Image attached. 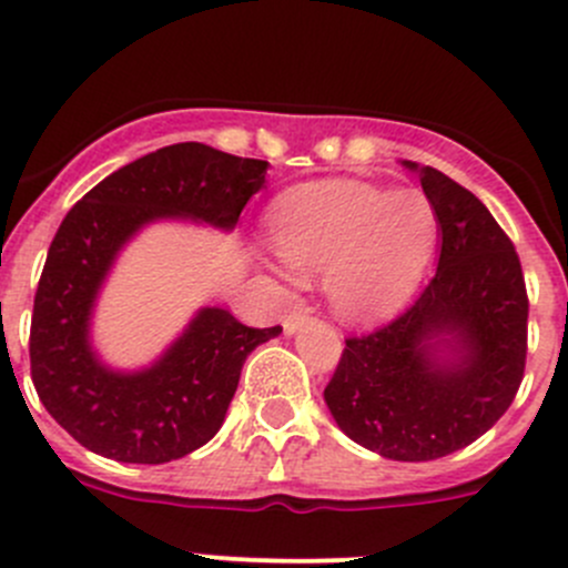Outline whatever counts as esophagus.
I'll return each instance as SVG.
<instances>
[{"label": "esophagus", "mask_w": 568, "mask_h": 568, "mask_svg": "<svg viewBox=\"0 0 568 568\" xmlns=\"http://www.w3.org/2000/svg\"><path fill=\"white\" fill-rule=\"evenodd\" d=\"M307 318H311V311H294L291 316H285V321H283L285 332H288V335H294V332L300 329V326L305 324Z\"/></svg>", "instance_id": "34e87169"}]
</instances>
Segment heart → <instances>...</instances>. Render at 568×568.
<instances>
[{
	"instance_id": "obj_1",
	"label": "heart",
	"mask_w": 568,
	"mask_h": 568,
	"mask_svg": "<svg viewBox=\"0 0 568 568\" xmlns=\"http://www.w3.org/2000/svg\"><path fill=\"white\" fill-rule=\"evenodd\" d=\"M437 211L417 189L316 181L285 192L268 236L296 274L324 272L332 313L371 324L404 305L437 242Z\"/></svg>"
}]
</instances>
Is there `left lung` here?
<instances>
[{"label": "left lung", "instance_id": "left-lung-1", "mask_svg": "<svg viewBox=\"0 0 568 568\" xmlns=\"http://www.w3.org/2000/svg\"><path fill=\"white\" fill-rule=\"evenodd\" d=\"M404 164L437 211V274L390 324L346 337L324 400L363 448L432 462L467 448L511 406L528 357V291L489 209L439 170Z\"/></svg>", "mask_w": 568, "mask_h": 568}]
</instances>
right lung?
Returning <instances> with one entry per match:
<instances>
[{
	"mask_svg": "<svg viewBox=\"0 0 568 568\" xmlns=\"http://www.w3.org/2000/svg\"><path fill=\"white\" fill-rule=\"evenodd\" d=\"M266 168L178 142L106 175L68 211L36 291L30 368L45 412L79 445L114 462L164 464L220 432L244 359L283 326L255 329L203 307L159 363L123 374L95 357L90 313L114 255L142 225L186 216L231 231Z\"/></svg>",
	"mask_w": 568,
	"mask_h": 568,
	"instance_id": "1",
	"label": "right lung"
}]
</instances>
